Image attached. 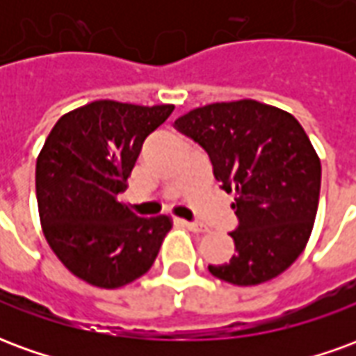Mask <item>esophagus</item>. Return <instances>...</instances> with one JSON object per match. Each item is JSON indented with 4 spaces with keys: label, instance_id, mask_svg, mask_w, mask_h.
Here are the masks:
<instances>
[{
    "label": "esophagus",
    "instance_id": "obj_1",
    "mask_svg": "<svg viewBox=\"0 0 356 356\" xmlns=\"http://www.w3.org/2000/svg\"><path fill=\"white\" fill-rule=\"evenodd\" d=\"M179 223L185 225L186 229H191V231H194V232H206V231H208V229H206L204 225L196 223V221H186V219H179Z\"/></svg>",
    "mask_w": 356,
    "mask_h": 356
}]
</instances>
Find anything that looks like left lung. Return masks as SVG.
<instances>
[{
	"label": "left lung",
	"mask_w": 356,
	"mask_h": 356,
	"mask_svg": "<svg viewBox=\"0 0 356 356\" xmlns=\"http://www.w3.org/2000/svg\"><path fill=\"white\" fill-rule=\"evenodd\" d=\"M173 125L208 152L221 188L234 193V255L209 273L236 286L284 273L307 246L318 208L321 160L305 129L252 99L194 108Z\"/></svg>",
	"instance_id": "left-lung-1"
}]
</instances>
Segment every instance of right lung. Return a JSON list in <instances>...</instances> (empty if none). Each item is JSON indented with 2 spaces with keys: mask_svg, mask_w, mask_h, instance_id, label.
Here are the masks:
<instances>
[{
  "mask_svg": "<svg viewBox=\"0 0 356 356\" xmlns=\"http://www.w3.org/2000/svg\"><path fill=\"white\" fill-rule=\"evenodd\" d=\"M173 108L95 101L51 129L35 163L38 209L51 250L81 280L112 290L152 267L170 217L135 216L118 194Z\"/></svg>",
  "mask_w": 356,
  "mask_h": 356,
  "instance_id": "right-lung-1",
  "label": "right lung"
}]
</instances>
